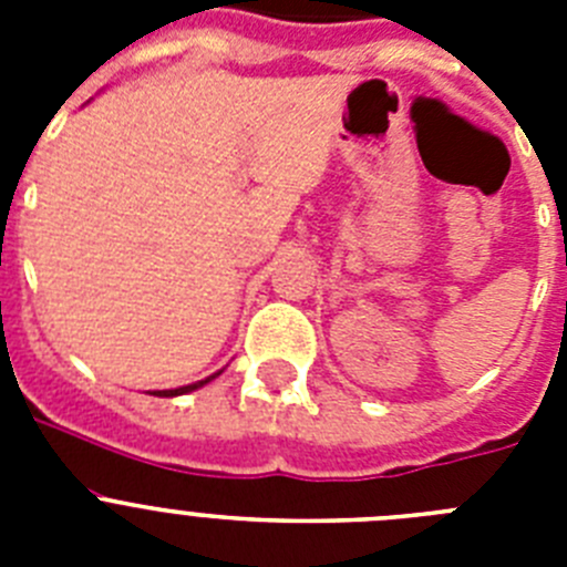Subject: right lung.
<instances>
[{"mask_svg":"<svg viewBox=\"0 0 567 567\" xmlns=\"http://www.w3.org/2000/svg\"><path fill=\"white\" fill-rule=\"evenodd\" d=\"M218 374H221V372H215V374H209V378L198 380V383H189V385H178V389H162V392H150V394H155V398H178V394H189V392H195V389H202V385H207V383H209V380H215V378H218Z\"/></svg>","mask_w":567,"mask_h":567,"instance_id":"add662e5","label":"right lung"}]
</instances>
